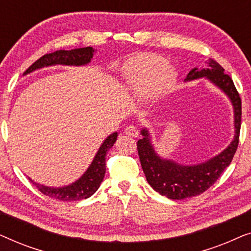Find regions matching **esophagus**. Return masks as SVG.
Listing matches in <instances>:
<instances>
[{"instance_id": "esophagus-1", "label": "esophagus", "mask_w": 251, "mask_h": 251, "mask_svg": "<svg viewBox=\"0 0 251 251\" xmlns=\"http://www.w3.org/2000/svg\"><path fill=\"white\" fill-rule=\"evenodd\" d=\"M125 133L126 136H130V137H137L138 136V130H137L135 126H128L125 129Z\"/></svg>"}]
</instances>
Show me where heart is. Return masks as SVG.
Returning <instances> with one entry per match:
<instances>
[{"label": "heart", "mask_w": 251, "mask_h": 251, "mask_svg": "<svg viewBox=\"0 0 251 251\" xmlns=\"http://www.w3.org/2000/svg\"><path fill=\"white\" fill-rule=\"evenodd\" d=\"M123 77L133 90H143L147 101H155L173 87L176 73L163 57L144 53L126 63Z\"/></svg>", "instance_id": "1"}]
</instances>
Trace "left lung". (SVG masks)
<instances>
[{
	"label": "left lung",
	"instance_id": "8db88e82",
	"mask_svg": "<svg viewBox=\"0 0 251 251\" xmlns=\"http://www.w3.org/2000/svg\"><path fill=\"white\" fill-rule=\"evenodd\" d=\"M201 77H207L231 100L234 109L235 135L231 144L218 155L205 162L193 166H183L173 160L162 159L154 150L149 130L146 128L142 130L140 133L143 138L137 143V150L146 179L154 191L171 200H183L197 197L207 191L232 162L239 145L241 128V98L232 78L224 73V68L214 59H209L204 68H193L187 74L185 81Z\"/></svg>",
	"mask_w": 251,
	"mask_h": 251
}]
</instances>
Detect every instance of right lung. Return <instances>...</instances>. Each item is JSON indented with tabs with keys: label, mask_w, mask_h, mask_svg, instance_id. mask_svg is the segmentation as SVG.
<instances>
[{
	"label": "right lung",
	"mask_w": 251,
	"mask_h": 251,
	"mask_svg": "<svg viewBox=\"0 0 251 251\" xmlns=\"http://www.w3.org/2000/svg\"><path fill=\"white\" fill-rule=\"evenodd\" d=\"M94 52L95 49L91 47L73 50H57L54 52L44 54L40 59H37L35 63L27 68L24 75L32 73V72L40 70V68L53 66V65L83 66V65L90 63ZM116 138H118V132H113L104 140V143L99 147L97 154L92 160L90 167L73 184L64 187H49L37 184L30 178L29 180L32 181L33 185H35L41 193L51 199H57L60 201H78L90 198L98 190L100 183L104 179L106 173V153L114 145Z\"/></svg>",
	"instance_id": "1"
}]
</instances>
